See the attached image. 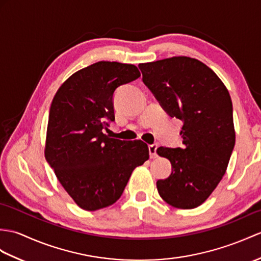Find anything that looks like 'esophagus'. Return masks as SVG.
I'll return each mask as SVG.
<instances>
[{
  "mask_svg": "<svg viewBox=\"0 0 261 261\" xmlns=\"http://www.w3.org/2000/svg\"><path fill=\"white\" fill-rule=\"evenodd\" d=\"M156 149H158V144H156V143L149 145V153H150L151 159H153V158H155L156 155H158V154H156Z\"/></svg>",
  "mask_w": 261,
  "mask_h": 261,
  "instance_id": "1",
  "label": "esophagus"
}]
</instances>
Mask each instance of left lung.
Masks as SVG:
<instances>
[{
    "mask_svg": "<svg viewBox=\"0 0 261 261\" xmlns=\"http://www.w3.org/2000/svg\"><path fill=\"white\" fill-rule=\"evenodd\" d=\"M139 69L163 110L184 122L182 147L156 149L172 166L167 179L156 181V189L172 207L193 209L226 173L236 141L231 98L215 72L197 59L173 57Z\"/></svg>",
    "mask_w": 261,
    "mask_h": 261,
    "instance_id": "1",
    "label": "left lung"
}]
</instances>
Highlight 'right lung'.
<instances>
[{
	"mask_svg": "<svg viewBox=\"0 0 261 261\" xmlns=\"http://www.w3.org/2000/svg\"><path fill=\"white\" fill-rule=\"evenodd\" d=\"M140 75L133 64L100 61L72 74L54 95L45 159L84 210L113 204L135 168L149 159L143 141H122L103 133L114 121V91Z\"/></svg>",
	"mask_w": 261,
	"mask_h": 261,
	"instance_id": "1",
	"label": "right lung"
}]
</instances>
